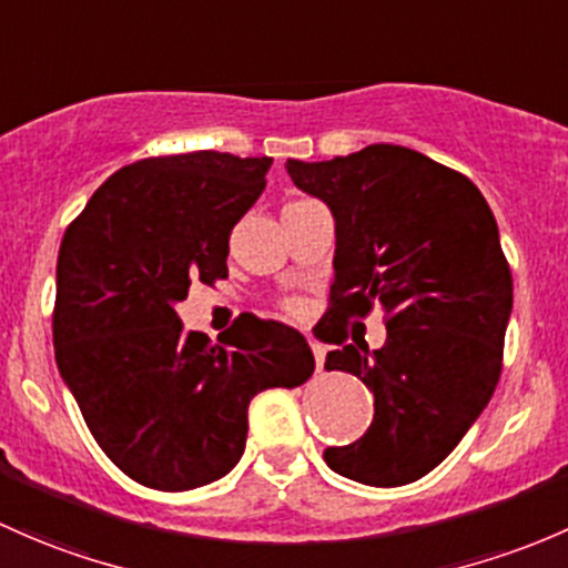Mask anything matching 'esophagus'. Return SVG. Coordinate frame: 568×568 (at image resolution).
<instances>
[{
  "instance_id": "obj_1",
  "label": "esophagus",
  "mask_w": 568,
  "mask_h": 568,
  "mask_svg": "<svg viewBox=\"0 0 568 568\" xmlns=\"http://www.w3.org/2000/svg\"><path fill=\"white\" fill-rule=\"evenodd\" d=\"M308 344H312V353H314V361H317V369L320 366L325 364V344H320L317 338H312L308 336Z\"/></svg>"
}]
</instances>
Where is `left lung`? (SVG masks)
Wrapping results in <instances>:
<instances>
[{
	"instance_id": "left-lung-1",
	"label": "left lung",
	"mask_w": 568,
	"mask_h": 568,
	"mask_svg": "<svg viewBox=\"0 0 568 568\" xmlns=\"http://www.w3.org/2000/svg\"><path fill=\"white\" fill-rule=\"evenodd\" d=\"M292 183L336 221L331 306L347 323L383 308L379 349L338 344L325 369L374 394L361 440L325 448L338 476L402 487L435 470L493 399L511 317V271L481 191L454 169L399 144H369L333 161H286Z\"/></svg>"
}]
</instances>
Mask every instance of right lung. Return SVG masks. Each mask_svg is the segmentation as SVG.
<instances>
[{"label":"right lung","instance_id":"1","mask_svg":"<svg viewBox=\"0 0 568 568\" xmlns=\"http://www.w3.org/2000/svg\"><path fill=\"white\" fill-rule=\"evenodd\" d=\"M273 158L215 150L122 166L65 230L54 355L103 454L133 481L185 493L243 457L248 402L314 372L308 342L276 320H237L221 344L185 333L174 303L226 278L232 226Z\"/></svg>","mask_w":568,"mask_h":568}]
</instances>
